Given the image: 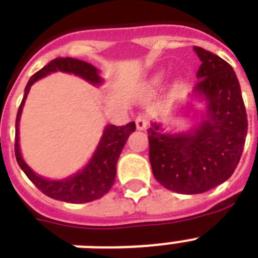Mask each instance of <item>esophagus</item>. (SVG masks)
I'll list each match as a JSON object with an SVG mask.
<instances>
[{
  "label": "esophagus",
  "instance_id": "1",
  "mask_svg": "<svg viewBox=\"0 0 258 258\" xmlns=\"http://www.w3.org/2000/svg\"><path fill=\"white\" fill-rule=\"evenodd\" d=\"M135 123H137L138 130H146L150 124L149 115H147V113H139V115L137 116V120H135Z\"/></svg>",
  "mask_w": 258,
  "mask_h": 258
}]
</instances>
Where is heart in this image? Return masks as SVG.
<instances>
[{"mask_svg": "<svg viewBox=\"0 0 258 258\" xmlns=\"http://www.w3.org/2000/svg\"><path fill=\"white\" fill-rule=\"evenodd\" d=\"M159 78H161V76H158V78L155 79V82H158V80H159Z\"/></svg>", "mask_w": 258, "mask_h": 258, "instance_id": "heart-1", "label": "heart"}]
</instances>
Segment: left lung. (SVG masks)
I'll return each instance as SVG.
<instances>
[{"instance_id":"8db88e82","label":"left lung","mask_w":258,"mask_h":258,"mask_svg":"<svg viewBox=\"0 0 258 258\" xmlns=\"http://www.w3.org/2000/svg\"><path fill=\"white\" fill-rule=\"evenodd\" d=\"M201 66L194 93L208 107L191 131L166 134L161 124L147 130L155 179L171 191L201 194L229 179L248 133V116L236 72L217 54L194 46Z\"/></svg>"}]
</instances>
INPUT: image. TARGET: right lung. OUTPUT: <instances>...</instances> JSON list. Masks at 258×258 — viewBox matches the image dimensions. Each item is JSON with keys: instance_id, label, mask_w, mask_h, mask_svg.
<instances>
[{"instance_id": "right-lung-1", "label": "right lung", "mask_w": 258, "mask_h": 258, "mask_svg": "<svg viewBox=\"0 0 258 258\" xmlns=\"http://www.w3.org/2000/svg\"><path fill=\"white\" fill-rule=\"evenodd\" d=\"M68 72L75 74L83 78L84 80L89 82L91 84H100L101 78L99 76V71L93 66L86 61L78 60L72 57H58L45 66L42 70L32 76L25 87V93L22 99L20 108L17 112L16 119V143H14V154L17 159L18 166L26 174L34 183V186L44 192L45 196L53 198V200L62 201V202H71V204H86L91 201L99 200L101 197L107 194L111 190L115 176H116V163L120 155L121 150L124 147L125 142L128 139L130 134H133L137 128L134 121L125 125L109 124L104 128L103 137H101L96 151L93 154L92 159L88 162V165L82 170L76 172L75 175L61 180H50L45 179L42 176L37 175L36 172L32 171L29 166L26 165L20 153V146H18V121L21 116L22 107L25 103L32 84L37 82L38 79L44 78L50 72Z\"/></svg>"}]
</instances>
